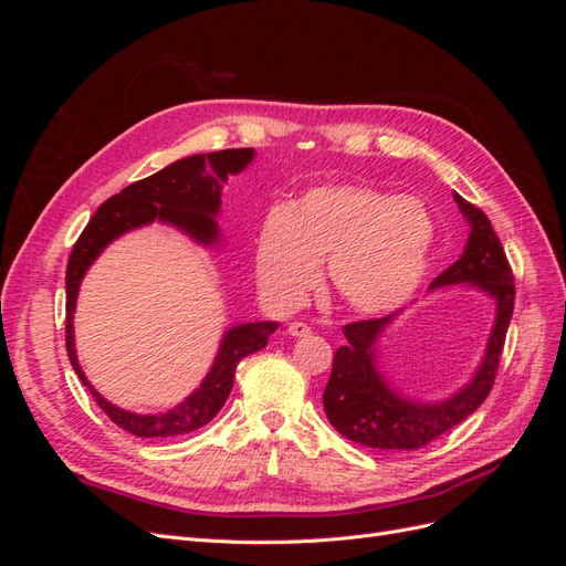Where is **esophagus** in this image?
<instances>
[{
    "label": "esophagus",
    "instance_id": "obj_1",
    "mask_svg": "<svg viewBox=\"0 0 566 566\" xmlns=\"http://www.w3.org/2000/svg\"><path fill=\"white\" fill-rule=\"evenodd\" d=\"M287 333L293 335V337H310L312 328L306 323H302V321H295V323L287 325Z\"/></svg>",
    "mask_w": 566,
    "mask_h": 566
}]
</instances>
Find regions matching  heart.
I'll return each mask as SVG.
<instances>
[{
  "label": "heart",
  "mask_w": 566,
  "mask_h": 566,
  "mask_svg": "<svg viewBox=\"0 0 566 566\" xmlns=\"http://www.w3.org/2000/svg\"><path fill=\"white\" fill-rule=\"evenodd\" d=\"M434 243L424 202L364 184L321 186L266 212L256 235V281L276 304H295L328 260L337 300L356 314L399 310L418 290Z\"/></svg>",
  "instance_id": "1"
}]
</instances>
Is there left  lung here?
<instances>
[{
    "label": "left lung",
    "instance_id": "8db88e82",
    "mask_svg": "<svg viewBox=\"0 0 566 566\" xmlns=\"http://www.w3.org/2000/svg\"><path fill=\"white\" fill-rule=\"evenodd\" d=\"M460 210L470 221L468 248L447 271L432 281V287L474 283L495 302V321L482 366L472 382L455 397L432 406L413 403L394 394L375 370V339L391 316L347 323L342 333L347 345L333 358V373L323 391V408L335 430L354 443L378 451H410L432 443L453 430L484 403L501 366L507 325L515 310V276L505 250L489 217L455 193Z\"/></svg>",
    "mask_w": 566,
    "mask_h": 566
}]
</instances>
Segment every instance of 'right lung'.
<instances>
[{
    "label": "right lung",
    "instance_id": "right-lung-1",
    "mask_svg": "<svg viewBox=\"0 0 566 566\" xmlns=\"http://www.w3.org/2000/svg\"><path fill=\"white\" fill-rule=\"evenodd\" d=\"M252 148H227L217 153H200L177 160L160 172L150 175L142 181H134L123 191L108 198L90 219V224L80 233L77 243L73 245L71 256H67L65 269V349L67 358L77 373L82 385L92 391L98 408L125 432L142 439H163V437H179L193 430H200L208 424L221 406L227 403L235 366L241 358L260 352L266 347L269 335L279 328V323H243L231 328L217 354V361L202 385L175 410H167L160 416H136L129 410L115 408L84 378V373L75 356L73 342V312L80 281L84 271L96 260L98 252L104 250L113 238L119 233L132 231L136 227L150 224V221H167L191 233L200 243L217 241V224L214 214L221 205V188L227 179L243 172L245 165L252 160Z\"/></svg>",
    "mask_w": 566,
    "mask_h": 566
}]
</instances>
